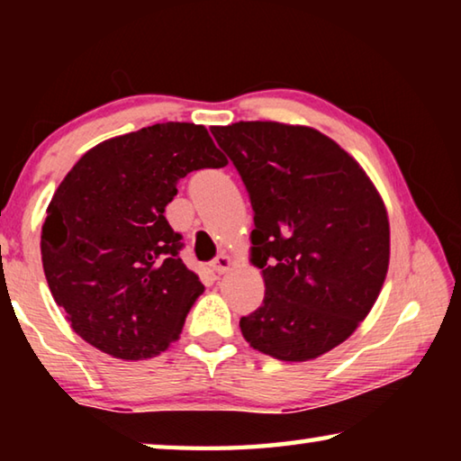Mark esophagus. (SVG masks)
Instances as JSON below:
<instances>
[{
  "instance_id": "34e87169",
  "label": "esophagus",
  "mask_w": 461,
  "mask_h": 461,
  "mask_svg": "<svg viewBox=\"0 0 461 461\" xmlns=\"http://www.w3.org/2000/svg\"><path fill=\"white\" fill-rule=\"evenodd\" d=\"M212 268H213V272H217V275H225V272H228V270L231 268V256L221 252V254L217 256V258L212 262Z\"/></svg>"
}]
</instances>
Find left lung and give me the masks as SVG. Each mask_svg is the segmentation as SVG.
<instances>
[{"label": "left lung", "mask_w": 461, "mask_h": 461, "mask_svg": "<svg viewBox=\"0 0 461 461\" xmlns=\"http://www.w3.org/2000/svg\"><path fill=\"white\" fill-rule=\"evenodd\" d=\"M212 131L249 193V262L267 286L240 319L241 335L276 360H315L357 330L382 291L384 201L354 156L315 128L238 122Z\"/></svg>", "instance_id": "left-lung-1"}]
</instances>
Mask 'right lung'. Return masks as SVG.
Returning a JSON list of instances; mask_svg holds the SVG:
<instances>
[{
  "instance_id": "obj_1",
  "label": "right lung",
  "mask_w": 461,
  "mask_h": 461,
  "mask_svg": "<svg viewBox=\"0 0 461 461\" xmlns=\"http://www.w3.org/2000/svg\"><path fill=\"white\" fill-rule=\"evenodd\" d=\"M228 165L205 126L154 123L85 152L46 209L42 267L73 331L120 360L178 339L205 291L165 209L193 170Z\"/></svg>"
}]
</instances>
